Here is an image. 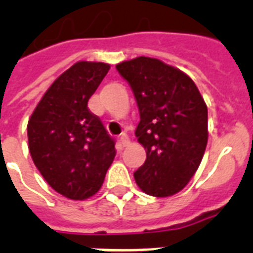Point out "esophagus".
Instances as JSON below:
<instances>
[{"mask_svg":"<svg viewBox=\"0 0 253 253\" xmlns=\"http://www.w3.org/2000/svg\"><path fill=\"white\" fill-rule=\"evenodd\" d=\"M119 143H121V146L122 147H127L130 146V139H128V136H127L126 134H123L122 136H121V139H119Z\"/></svg>","mask_w":253,"mask_h":253,"instance_id":"obj_1","label":"esophagus"}]
</instances>
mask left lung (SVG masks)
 Segmentation results:
<instances>
[{"label": "left lung", "mask_w": 253, "mask_h": 253, "mask_svg": "<svg viewBox=\"0 0 253 253\" xmlns=\"http://www.w3.org/2000/svg\"><path fill=\"white\" fill-rule=\"evenodd\" d=\"M134 90L140 122L135 130L146 150L134 173L142 192L170 197L194 176L208 144V106L194 81L176 67L139 56L117 64Z\"/></svg>", "instance_id": "left-lung-1"}]
</instances>
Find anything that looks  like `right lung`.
Wrapping results in <instances>:
<instances>
[{
    "instance_id": "add662e5",
    "label": "right lung",
    "mask_w": 253,
    "mask_h": 253,
    "mask_svg": "<svg viewBox=\"0 0 253 253\" xmlns=\"http://www.w3.org/2000/svg\"><path fill=\"white\" fill-rule=\"evenodd\" d=\"M110 65L77 61L45 90L27 123L29 151L47 184L69 200L94 196L115 158L114 140L87 101Z\"/></svg>"
}]
</instances>
